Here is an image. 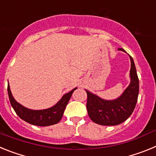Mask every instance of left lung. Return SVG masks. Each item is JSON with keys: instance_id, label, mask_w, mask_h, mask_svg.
Wrapping results in <instances>:
<instances>
[{"instance_id": "8db88e82", "label": "left lung", "mask_w": 156, "mask_h": 156, "mask_svg": "<svg viewBox=\"0 0 156 156\" xmlns=\"http://www.w3.org/2000/svg\"><path fill=\"white\" fill-rule=\"evenodd\" d=\"M119 50L123 51L122 48ZM129 75L131 81L121 97L114 101H105L86 90L87 94V109L93 122L103 126L120 124L130 116L137 104L139 92V80L131 56Z\"/></svg>"}]
</instances>
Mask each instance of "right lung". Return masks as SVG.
Segmentation results:
<instances>
[{"instance_id": "1", "label": "right lung", "mask_w": 156, "mask_h": 156, "mask_svg": "<svg viewBox=\"0 0 156 156\" xmlns=\"http://www.w3.org/2000/svg\"><path fill=\"white\" fill-rule=\"evenodd\" d=\"M76 88L73 89L68 94H66L55 106L44 110H31L25 108L24 106L18 103L11 93L10 87L8 86V93L10 103L12 108L22 119L30 124L35 126H46L56 124L62 118L63 112L71 98L73 92Z\"/></svg>"}]
</instances>
